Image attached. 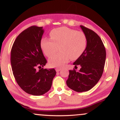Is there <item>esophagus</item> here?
Wrapping results in <instances>:
<instances>
[{
	"label": "esophagus",
	"mask_w": 120,
	"mask_h": 120,
	"mask_svg": "<svg viewBox=\"0 0 120 120\" xmlns=\"http://www.w3.org/2000/svg\"><path fill=\"white\" fill-rule=\"evenodd\" d=\"M55 70H56V71H57V72H58V71H61V68H56L55 69Z\"/></svg>",
	"instance_id": "esophagus-1"
}]
</instances>
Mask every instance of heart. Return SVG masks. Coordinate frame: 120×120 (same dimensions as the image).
Here are the masks:
<instances>
[{
    "instance_id": "1",
    "label": "heart",
    "mask_w": 120,
    "mask_h": 120,
    "mask_svg": "<svg viewBox=\"0 0 120 120\" xmlns=\"http://www.w3.org/2000/svg\"><path fill=\"white\" fill-rule=\"evenodd\" d=\"M51 39L44 38L41 40V46L49 59V64L53 67H61L70 59L75 60L85 51L87 46V37L84 33L67 27H60L52 30Z\"/></svg>"
}]
</instances>
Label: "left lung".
<instances>
[{"instance_id": "8db88e82", "label": "left lung", "mask_w": 120, "mask_h": 120, "mask_svg": "<svg viewBox=\"0 0 120 120\" xmlns=\"http://www.w3.org/2000/svg\"><path fill=\"white\" fill-rule=\"evenodd\" d=\"M87 37L85 51L73 63L76 67L81 66L79 71H69L67 85L77 92L90 90L98 82L102 75L105 62V47L100 38L92 30L81 25Z\"/></svg>"}]
</instances>
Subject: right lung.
<instances>
[{
    "label": "right lung",
    "instance_id": "right-lung-1",
    "mask_svg": "<svg viewBox=\"0 0 120 120\" xmlns=\"http://www.w3.org/2000/svg\"><path fill=\"white\" fill-rule=\"evenodd\" d=\"M43 27H28L18 35L12 46L11 64L16 82L24 91L42 95L52 86L56 72L54 69L42 68L47 63L41 46Z\"/></svg>",
    "mask_w": 120,
    "mask_h": 120
}]
</instances>
